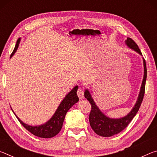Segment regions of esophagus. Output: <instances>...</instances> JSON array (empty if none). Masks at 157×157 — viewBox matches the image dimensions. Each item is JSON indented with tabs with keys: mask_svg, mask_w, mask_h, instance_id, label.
I'll use <instances>...</instances> for the list:
<instances>
[{
	"mask_svg": "<svg viewBox=\"0 0 157 157\" xmlns=\"http://www.w3.org/2000/svg\"><path fill=\"white\" fill-rule=\"evenodd\" d=\"M77 94H78V96L79 97V99H83L84 97V91L80 88H79L78 89V91H77Z\"/></svg>",
	"mask_w": 157,
	"mask_h": 157,
	"instance_id": "esophagus-1",
	"label": "esophagus"
}]
</instances>
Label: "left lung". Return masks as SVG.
Listing matches in <instances>:
<instances>
[{"label":"left lung","instance_id":"left-lung-1","mask_svg":"<svg viewBox=\"0 0 157 157\" xmlns=\"http://www.w3.org/2000/svg\"><path fill=\"white\" fill-rule=\"evenodd\" d=\"M125 42L129 48H131L132 49L134 50L135 51L142 55L139 46L133 39L131 38H127ZM143 64H144V77H143L141 89H140L138 100L132 110L124 118L120 119H112L108 118L105 114L101 112L96 105L95 104L94 101L93 100L91 94H89L88 90L85 91L84 97L89 101L91 106V109L89 113L90 125L95 133H96L98 135L104 137H109L118 134L126 128L130 122L132 121V119L134 118V117L136 116L140 107V105H141L145 94V82L146 78H147V68H146V63L144 59H143Z\"/></svg>","mask_w":157,"mask_h":157}]
</instances>
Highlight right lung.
<instances>
[{
  "label": "right lung",
  "instance_id": "1",
  "mask_svg": "<svg viewBox=\"0 0 157 157\" xmlns=\"http://www.w3.org/2000/svg\"><path fill=\"white\" fill-rule=\"evenodd\" d=\"M19 42L20 39H18L17 41V44H16L14 49L11 54V57L14 54L16 50H17ZM78 86H75L73 90H71V91L66 95L62 102H61L59 107L57 109L56 112L55 113L54 116L52 117V118L44 124L34 127L28 125V124L23 123L22 121L18 119L17 116H17L20 123L28 131L34 134V136L44 138V139H48V138H52L56 136L58 133L60 132V130L62 129L63 121H64L65 116L67 111L73 105H75L76 102H78L79 101V98L77 95V90H78Z\"/></svg>",
  "mask_w": 157,
  "mask_h": 157
}]
</instances>
